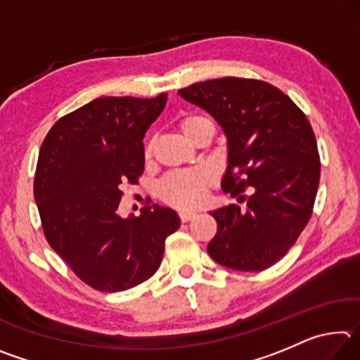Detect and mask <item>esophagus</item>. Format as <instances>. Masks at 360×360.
I'll list each match as a JSON object with an SVG mask.
<instances>
[{"label":"esophagus","instance_id":"esophagus-1","mask_svg":"<svg viewBox=\"0 0 360 360\" xmlns=\"http://www.w3.org/2000/svg\"><path fill=\"white\" fill-rule=\"evenodd\" d=\"M197 216V212H193V211H179V219H181V222H188V221H192V219Z\"/></svg>","mask_w":360,"mask_h":360}]
</instances>
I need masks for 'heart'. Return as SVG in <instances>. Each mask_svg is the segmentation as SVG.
Here are the masks:
<instances>
[{
	"label": "heart",
	"instance_id": "obj_1",
	"mask_svg": "<svg viewBox=\"0 0 360 360\" xmlns=\"http://www.w3.org/2000/svg\"><path fill=\"white\" fill-rule=\"evenodd\" d=\"M205 122H211L210 119L203 117L200 114H188L179 120V130L188 141H193L195 135L200 129V125ZM155 143L148 141L144 146V160L150 162L154 157ZM212 173L206 168L198 169H187V172H174L168 174L165 179L160 182L158 187V195L160 198L169 206L181 210L197 208L206 200V193L212 184Z\"/></svg>",
	"mask_w": 360,
	"mask_h": 360
}]
</instances>
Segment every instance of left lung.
<instances>
[{
  "mask_svg": "<svg viewBox=\"0 0 360 360\" xmlns=\"http://www.w3.org/2000/svg\"><path fill=\"white\" fill-rule=\"evenodd\" d=\"M178 94L222 127L229 144L222 191L245 203L211 211L217 231L210 255L233 270H266L295 245L313 214L321 162L307 115L257 79H211Z\"/></svg>",
  "mask_w": 360,
  "mask_h": 360,
  "instance_id": "1",
  "label": "left lung"
}]
</instances>
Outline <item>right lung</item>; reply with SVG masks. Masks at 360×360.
Segmentation results:
<instances>
[{
	"label": "right lung",
	"instance_id": "obj_1",
	"mask_svg": "<svg viewBox=\"0 0 360 360\" xmlns=\"http://www.w3.org/2000/svg\"><path fill=\"white\" fill-rule=\"evenodd\" d=\"M167 98H96L58 119L42 141L33 192L46 240L96 290L120 292L149 279L167 236L179 229L178 214L158 205L138 217L117 212L120 186L136 184L144 172V133Z\"/></svg>",
	"mask_w": 360,
	"mask_h": 360
}]
</instances>
